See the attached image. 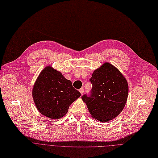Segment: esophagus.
I'll list each match as a JSON object with an SVG mask.
<instances>
[{
  "instance_id": "esophagus-1",
  "label": "esophagus",
  "mask_w": 158,
  "mask_h": 158,
  "mask_svg": "<svg viewBox=\"0 0 158 158\" xmlns=\"http://www.w3.org/2000/svg\"><path fill=\"white\" fill-rule=\"evenodd\" d=\"M79 91H80V93H81V94H83V93H84V88L80 89H79Z\"/></svg>"
}]
</instances>
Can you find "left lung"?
Instances as JSON below:
<instances>
[{
  "instance_id": "left-lung-1",
  "label": "left lung",
  "mask_w": 158,
  "mask_h": 158,
  "mask_svg": "<svg viewBox=\"0 0 158 158\" xmlns=\"http://www.w3.org/2000/svg\"><path fill=\"white\" fill-rule=\"evenodd\" d=\"M92 89L81 96L92 117L101 122L116 118L123 109L128 97V84L122 74L105 63L89 79Z\"/></svg>"
}]
</instances>
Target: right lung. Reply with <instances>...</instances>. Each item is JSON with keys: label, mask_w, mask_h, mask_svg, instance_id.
<instances>
[{"label": "right lung", "mask_w": 158, "mask_h": 158, "mask_svg": "<svg viewBox=\"0 0 158 158\" xmlns=\"http://www.w3.org/2000/svg\"><path fill=\"white\" fill-rule=\"evenodd\" d=\"M32 93L37 109L44 116L54 119L65 115L70 105L81 96L70 80L50 66L40 73Z\"/></svg>", "instance_id": "1"}]
</instances>
